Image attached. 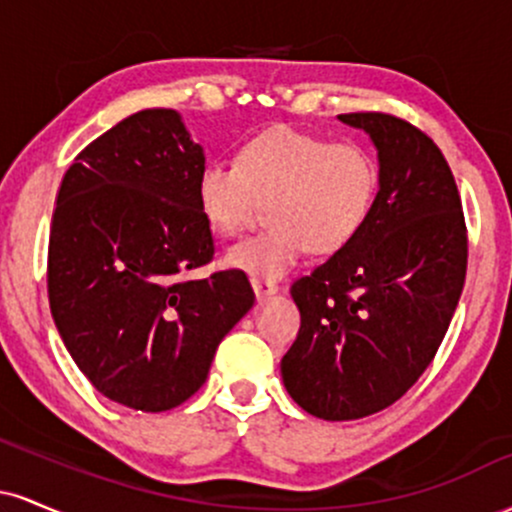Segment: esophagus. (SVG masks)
Returning a JSON list of instances; mask_svg holds the SVG:
<instances>
[{
    "instance_id": "34e87169",
    "label": "esophagus",
    "mask_w": 512,
    "mask_h": 512,
    "mask_svg": "<svg viewBox=\"0 0 512 512\" xmlns=\"http://www.w3.org/2000/svg\"><path fill=\"white\" fill-rule=\"evenodd\" d=\"M252 289H255V296L264 301V298L274 296L276 291H279V286L274 284V281H267V279H252Z\"/></svg>"
}]
</instances>
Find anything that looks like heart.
Listing matches in <instances>:
<instances>
[{
    "instance_id": "heart-1",
    "label": "heart",
    "mask_w": 512,
    "mask_h": 512,
    "mask_svg": "<svg viewBox=\"0 0 512 512\" xmlns=\"http://www.w3.org/2000/svg\"><path fill=\"white\" fill-rule=\"evenodd\" d=\"M380 168L363 144L276 127L250 139L238 161H211L197 175V204L221 236L243 231L262 202L272 226L226 252L252 279H281L308 250L334 255L370 219Z\"/></svg>"
}]
</instances>
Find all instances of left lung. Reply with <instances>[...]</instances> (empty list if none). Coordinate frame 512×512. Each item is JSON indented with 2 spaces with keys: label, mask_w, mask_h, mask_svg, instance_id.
I'll list each match as a JSON object with an SVG mask.
<instances>
[{
  "label": "left lung",
  "mask_w": 512,
  "mask_h": 512,
  "mask_svg": "<svg viewBox=\"0 0 512 512\" xmlns=\"http://www.w3.org/2000/svg\"><path fill=\"white\" fill-rule=\"evenodd\" d=\"M339 120L378 149V199L361 233L291 286L301 330L281 358L293 402L325 421L383 411L421 378L467 274L460 192L433 139L395 115Z\"/></svg>",
  "instance_id": "1"
}]
</instances>
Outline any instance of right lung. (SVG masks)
Returning <instances> with one entry per match:
<instances>
[{"label":"right lung","instance_id":"add662e5","mask_svg":"<svg viewBox=\"0 0 512 512\" xmlns=\"http://www.w3.org/2000/svg\"><path fill=\"white\" fill-rule=\"evenodd\" d=\"M202 146L180 113L125 117L74 158L52 214V320L101 395L166 411L207 380L221 339L255 303L238 269L187 279L214 257L197 204Z\"/></svg>","mask_w":512,"mask_h":512}]
</instances>
